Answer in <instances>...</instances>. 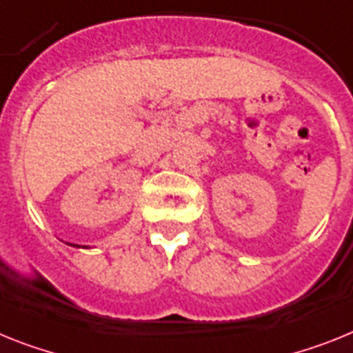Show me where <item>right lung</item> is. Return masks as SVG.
Here are the masks:
<instances>
[{
	"label": "right lung",
	"instance_id": "right-lung-1",
	"mask_svg": "<svg viewBox=\"0 0 353 353\" xmlns=\"http://www.w3.org/2000/svg\"><path fill=\"white\" fill-rule=\"evenodd\" d=\"M70 245H75V244H70ZM75 248H79V245H75Z\"/></svg>",
	"mask_w": 353,
	"mask_h": 353
}]
</instances>
